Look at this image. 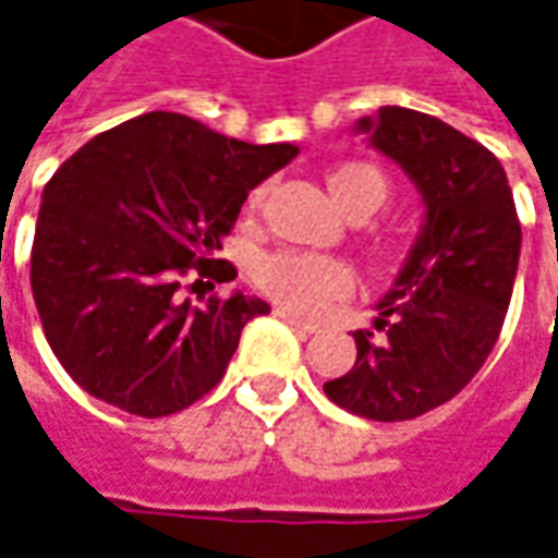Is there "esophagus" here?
<instances>
[{
	"label": "esophagus",
	"mask_w": 558,
	"mask_h": 558,
	"mask_svg": "<svg viewBox=\"0 0 558 558\" xmlns=\"http://www.w3.org/2000/svg\"><path fill=\"white\" fill-rule=\"evenodd\" d=\"M275 314H278L283 324H290V327L302 329V332H317V327H314V324H308V320H302V317H299V314H293V311H290V308H278V311H275Z\"/></svg>",
	"instance_id": "obj_1"
}]
</instances>
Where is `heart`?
<instances>
[{
    "instance_id": "obj_1",
    "label": "heart",
    "mask_w": 558,
    "mask_h": 558,
    "mask_svg": "<svg viewBox=\"0 0 558 558\" xmlns=\"http://www.w3.org/2000/svg\"><path fill=\"white\" fill-rule=\"evenodd\" d=\"M329 189L348 216H369L388 198L385 177L373 165H363V161L332 170ZM256 280L263 283V290H268L278 302L299 314H317L327 302L348 295L354 287L348 265L332 256H324V253H299V250H283V253L265 256L256 268Z\"/></svg>"
}]
</instances>
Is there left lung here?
I'll return each instance as SVG.
<instances>
[{"label": "left lung", "instance_id": "1", "mask_svg": "<svg viewBox=\"0 0 558 558\" xmlns=\"http://www.w3.org/2000/svg\"><path fill=\"white\" fill-rule=\"evenodd\" d=\"M415 183L424 222L378 317L357 329L351 373L324 385L336 407L407 422L452 400L486 363L513 295L522 229L501 161L446 121L381 106L354 124Z\"/></svg>", "mask_w": 558, "mask_h": 558}]
</instances>
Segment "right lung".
<instances>
[{"mask_svg":"<svg viewBox=\"0 0 558 558\" xmlns=\"http://www.w3.org/2000/svg\"><path fill=\"white\" fill-rule=\"evenodd\" d=\"M293 143L253 146L180 112H146L94 136L41 192L29 283L45 339L90 397L161 418L219 385L241 329L268 302L234 290L195 308L180 278L216 259L250 189L287 168Z\"/></svg>","mask_w":558,"mask_h":558,"instance_id":"add662e5","label":"right lung"}]
</instances>
